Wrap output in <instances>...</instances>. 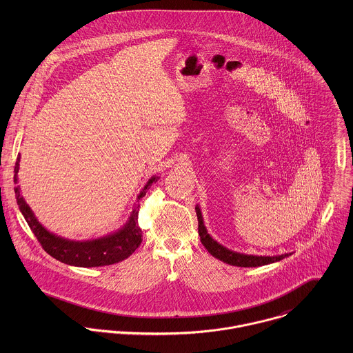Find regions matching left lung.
Returning <instances> with one entry per match:
<instances>
[{"instance_id":"1","label":"left lung","mask_w":353,"mask_h":353,"mask_svg":"<svg viewBox=\"0 0 353 353\" xmlns=\"http://www.w3.org/2000/svg\"><path fill=\"white\" fill-rule=\"evenodd\" d=\"M196 213L199 219V234L201 238V243L205 246V249L210 252L214 258L234 265V266H241V268H255V266H262L268 263H273L277 261H281L283 258L291 255V254H281V255H249V254H242V252H232L220 243H217L206 231V227L203 225V219H202L201 210L200 206H196Z\"/></svg>"}]
</instances>
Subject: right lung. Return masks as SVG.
<instances>
[{
    "label": "right lung",
    "mask_w": 353,
    "mask_h": 353,
    "mask_svg": "<svg viewBox=\"0 0 353 353\" xmlns=\"http://www.w3.org/2000/svg\"><path fill=\"white\" fill-rule=\"evenodd\" d=\"M19 161H20V154L17 156L16 165H14V176H13L14 183H17V172L20 165ZM157 179L159 178L152 176L151 179L147 182V185L144 186V189L137 197V203H134V208L130 213L129 220L121 230L99 239L85 241V242L63 239L61 236L54 235L52 232H49L37 220L34 212L21 197L19 186L14 188V193H16V200L21 214L24 216L27 224L30 225L31 231L34 232V235L37 236L38 242L42 245L45 252L50 254L52 258L68 265L81 266V268H95V266H105V265L121 262L128 256H130L141 245L143 232L137 223L139 210H140L139 201L145 196L147 189L151 186L152 183L157 182Z\"/></svg>",
    "instance_id": "1"
}]
</instances>
